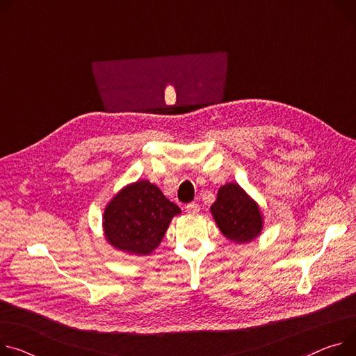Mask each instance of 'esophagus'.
Instances as JSON below:
<instances>
[{
  "label": "esophagus",
  "instance_id": "34e87169",
  "mask_svg": "<svg viewBox=\"0 0 356 356\" xmlns=\"http://www.w3.org/2000/svg\"><path fill=\"white\" fill-rule=\"evenodd\" d=\"M200 205L197 204V202H191V204H188L186 207H185V211L188 212V213H191V215H195V213H198L200 212Z\"/></svg>",
  "mask_w": 356,
  "mask_h": 356
}]
</instances>
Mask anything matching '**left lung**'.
Returning a JSON list of instances; mask_svg holds the SVG:
<instances>
[{"instance_id": "obj_1", "label": "left lung", "mask_w": 356, "mask_h": 356, "mask_svg": "<svg viewBox=\"0 0 356 356\" xmlns=\"http://www.w3.org/2000/svg\"><path fill=\"white\" fill-rule=\"evenodd\" d=\"M211 213L225 238L235 243L254 241L264 227L258 204L236 182L225 184L218 189Z\"/></svg>"}]
</instances>
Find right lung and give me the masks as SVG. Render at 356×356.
I'll return each mask as SVG.
<instances>
[{
  "label": "right lung",
  "instance_id": "right-lung-1",
  "mask_svg": "<svg viewBox=\"0 0 356 356\" xmlns=\"http://www.w3.org/2000/svg\"><path fill=\"white\" fill-rule=\"evenodd\" d=\"M178 213V205L165 198L156 185L147 179L136 181L124 186L105 207V239L129 255H149Z\"/></svg>",
  "mask_w": 356,
  "mask_h": 356
}]
</instances>
